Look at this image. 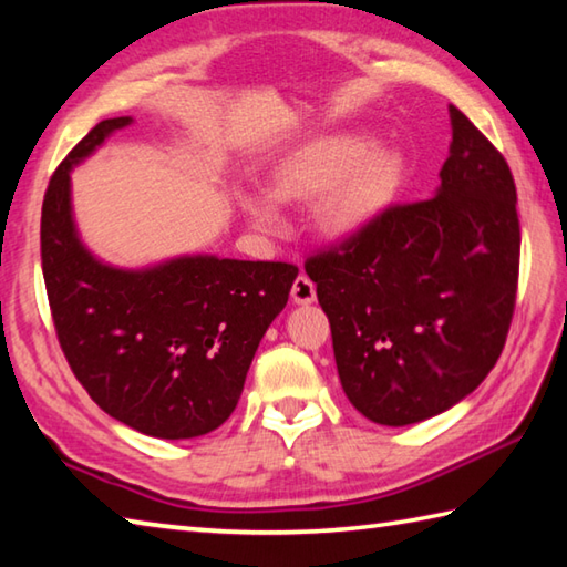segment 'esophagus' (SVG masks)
I'll list each match as a JSON object with an SVG mask.
<instances>
[{
  "mask_svg": "<svg viewBox=\"0 0 567 567\" xmlns=\"http://www.w3.org/2000/svg\"><path fill=\"white\" fill-rule=\"evenodd\" d=\"M315 297H317L315 282L307 275H297V280L292 282V300L297 305H310L315 302Z\"/></svg>",
  "mask_w": 567,
  "mask_h": 567,
  "instance_id": "obj_1",
  "label": "esophagus"
}]
</instances>
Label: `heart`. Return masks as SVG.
<instances>
[{
    "label": "heart",
    "mask_w": 567,
    "mask_h": 567,
    "mask_svg": "<svg viewBox=\"0 0 567 567\" xmlns=\"http://www.w3.org/2000/svg\"><path fill=\"white\" fill-rule=\"evenodd\" d=\"M367 141L354 136H329L292 153L275 171L272 195L277 200H315L317 218L329 233H352L372 218L384 203L394 178V161L384 153L367 156ZM248 210L262 228H277L280 213L265 198H250Z\"/></svg>",
    "instance_id": "b5f03b06"
}]
</instances>
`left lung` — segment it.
I'll return each mask as SVG.
<instances>
[{
    "mask_svg": "<svg viewBox=\"0 0 567 567\" xmlns=\"http://www.w3.org/2000/svg\"><path fill=\"white\" fill-rule=\"evenodd\" d=\"M434 198L394 203L305 260L332 327L339 382L374 424L406 426L471 394L516 310L520 223L501 151L449 106Z\"/></svg>",
    "mask_w": 567,
    "mask_h": 567,
    "instance_id": "8db88e82",
    "label": "left lung"
}]
</instances>
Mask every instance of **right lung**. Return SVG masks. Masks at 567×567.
Returning a JSON list of instances; mask_svg holds the SVG:
<instances>
[{
	"label": "right lung",
	"mask_w": 567,
	"mask_h": 567,
	"mask_svg": "<svg viewBox=\"0 0 567 567\" xmlns=\"http://www.w3.org/2000/svg\"><path fill=\"white\" fill-rule=\"evenodd\" d=\"M128 123H96L59 163L41 205V270L61 352L89 396L141 434L193 439L238 406L300 270L213 255L136 272L101 265L71 220L69 171Z\"/></svg>",
	"instance_id": "add662e5"
}]
</instances>
